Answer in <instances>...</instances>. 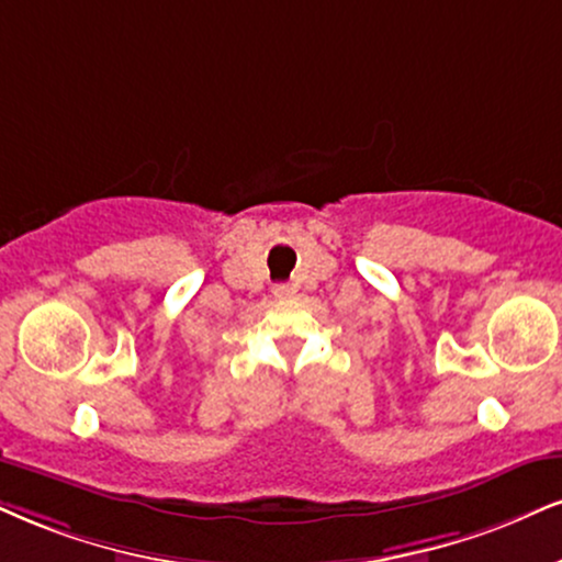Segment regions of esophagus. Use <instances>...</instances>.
Instances as JSON below:
<instances>
[{"label":"esophagus","mask_w":562,"mask_h":562,"mask_svg":"<svg viewBox=\"0 0 562 562\" xmlns=\"http://www.w3.org/2000/svg\"><path fill=\"white\" fill-rule=\"evenodd\" d=\"M273 294H276V300H286L292 292H289V286H279V289H273Z\"/></svg>","instance_id":"1"}]
</instances>
